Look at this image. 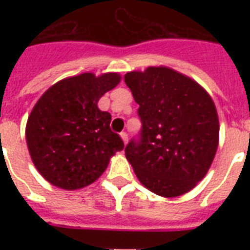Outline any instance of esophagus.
Returning a JSON list of instances; mask_svg holds the SVG:
<instances>
[{
  "instance_id": "esophagus-1",
  "label": "esophagus",
  "mask_w": 250,
  "mask_h": 250,
  "mask_svg": "<svg viewBox=\"0 0 250 250\" xmlns=\"http://www.w3.org/2000/svg\"><path fill=\"white\" fill-rule=\"evenodd\" d=\"M120 136H121V139H123L124 144L126 145L127 144V134H126V132H121Z\"/></svg>"
}]
</instances>
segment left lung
Segmentation results:
<instances>
[{"instance_id": "1", "label": "left lung", "mask_w": 250, "mask_h": 250, "mask_svg": "<svg viewBox=\"0 0 250 250\" xmlns=\"http://www.w3.org/2000/svg\"><path fill=\"white\" fill-rule=\"evenodd\" d=\"M125 83L139 104L141 131L125 147L140 183L165 198L190 191L208 173L219 141V120L207 91L173 68L131 71Z\"/></svg>"}]
</instances>
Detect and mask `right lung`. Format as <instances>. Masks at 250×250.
<instances>
[{"label":"right lung","instance_id":"obj_1","mask_svg":"<svg viewBox=\"0 0 250 250\" xmlns=\"http://www.w3.org/2000/svg\"><path fill=\"white\" fill-rule=\"evenodd\" d=\"M120 80L116 72H85L56 83L37 101L26 140L35 167L48 183L65 190L87 187L124 149L119 134L110 129V112L98 107L99 99Z\"/></svg>","mask_w":250,"mask_h":250}]
</instances>
